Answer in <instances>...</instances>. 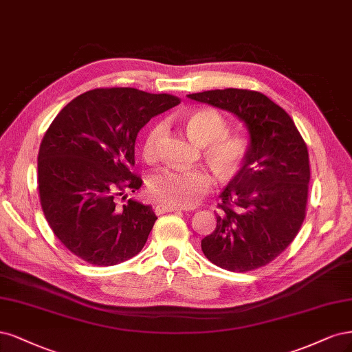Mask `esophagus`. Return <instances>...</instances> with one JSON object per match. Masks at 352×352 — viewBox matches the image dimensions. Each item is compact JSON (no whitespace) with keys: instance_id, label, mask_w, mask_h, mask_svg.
Instances as JSON below:
<instances>
[{"instance_id":"obj_1","label":"esophagus","mask_w":352,"mask_h":352,"mask_svg":"<svg viewBox=\"0 0 352 352\" xmlns=\"http://www.w3.org/2000/svg\"><path fill=\"white\" fill-rule=\"evenodd\" d=\"M183 209L181 208H177V206H169V205H156L155 208V212L156 214H162V213H166V212H181Z\"/></svg>"}]
</instances>
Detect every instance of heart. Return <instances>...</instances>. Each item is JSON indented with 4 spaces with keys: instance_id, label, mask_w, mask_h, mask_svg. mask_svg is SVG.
I'll return each instance as SVG.
<instances>
[{
    "instance_id": "heart-1",
    "label": "heart",
    "mask_w": 352,
    "mask_h": 352,
    "mask_svg": "<svg viewBox=\"0 0 352 352\" xmlns=\"http://www.w3.org/2000/svg\"><path fill=\"white\" fill-rule=\"evenodd\" d=\"M184 126L188 138L197 144L205 146V156L222 178H231L244 164L248 153V143L238 134H226L228 126L219 112L213 109H196L186 117ZM164 124L147 133L143 144L144 156H156L157 146L164 134ZM213 178L209 171L197 169H162L149 181L151 196L169 206L190 208L212 188Z\"/></svg>"
}]
</instances>
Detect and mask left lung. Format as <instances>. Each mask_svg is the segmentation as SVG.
<instances>
[{
    "instance_id": "obj_1",
    "label": "left lung",
    "mask_w": 352,
    "mask_h": 352,
    "mask_svg": "<svg viewBox=\"0 0 352 352\" xmlns=\"http://www.w3.org/2000/svg\"><path fill=\"white\" fill-rule=\"evenodd\" d=\"M187 96L231 112L250 138L243 166L219 195L217 228L203 238L201 250L231 272L266 266L292 243L305 218L307 146L292 118L263 94L230 87Z\"/></svg>"
}]
</instances>
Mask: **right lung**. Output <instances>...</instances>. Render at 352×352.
<instances>
[{"instance_id": "obj_1", "label": "right lung", "mask_w": 352, "mask_h": 352, "mask_svg": "<svg viewBox=\"0 0 352 352\" xmlns=\"http://www.w3.org/2000/svg\"><path fill=\"white\" fill-rule=\"evenodd\" d=\"M179 104L133 87L95 89L74 98L45 133L38 188L45 218L77 257L112 266L139 254L157 219L152 206L116 197L142 187L133 174L138 133ZM124 199V197H122Z\"/></svg>"}]
</instances>
